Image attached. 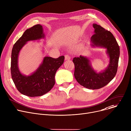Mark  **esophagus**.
<instances>
[{
	"label": "esophagus",
	"instance_id": "obj_1",
	"mask_svg": "<svg viewBox=\"0 0 131 131\" xmlns=\"http://www.w3.org/2000/svg\"><path fill=\"white\" fill-rule=\"evenodd\" d=\"M70 59H71V57L68 55H66L65 56V60H70Z\"/></svg>",
	"mask_w": 131,
	"mask_h": 131
}]
</instances>
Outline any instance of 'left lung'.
Here are the masks:
<instances>
[{
    "label": "left lung",
    "instance_id": "left-lung-1",
    "mask_svg": "<svg viewBox=\"0 0 131 131\" xmlns=\"http://www.w3.org/2000/svg\"><path fill=\"white\" fill-rule=\"evenodd\" d=\"M93 26L94 34L91 38V46L106 49V54L109 58L107 67L98 73L93 68L90 59L82 55L74 58L73 62L77 82L86 89L96 90L106 85L116 75L120 51L116 39L110 31L96 24H93Z\"/></svg>",
    "mask_w": 131,
    "mask_h": 131
}]
</instances>
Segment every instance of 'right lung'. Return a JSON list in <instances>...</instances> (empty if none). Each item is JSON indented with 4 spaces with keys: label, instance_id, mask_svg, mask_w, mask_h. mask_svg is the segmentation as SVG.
Listing matches in <instances>:
<instances>
[{
    "label": "right lung",
    "instance_id": "1",
    "mask_svg": "<svg viewBox=\"0 0 131 131\" xmlns=\"http://www.w3.org/2000/svg\"><path fill=\"white\" fill-rule=\"evenodd\" d=\"M45 35L40 24L27 29L14 44L11 56V74L18 91L29 97L40 96L48 93L55 83V75L62 65L64 56L57 58L45 56L36 70L29 75L22 74L18 66V56L23 47L29 41L44 39Z\"/></svg>",
    "mask_w": 131,
    "mask_h": 131
}]
</instances>
